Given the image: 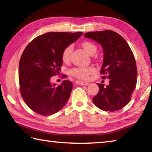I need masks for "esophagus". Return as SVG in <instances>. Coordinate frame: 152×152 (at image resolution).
I'll use <instances>...</instances> for the list:
<instances>
[{
	"label": "esophagus",
	"instance_id": "obj_1",
	"mask_svg": "<svg viewBox=\"0 0 152 152\" xmlns=\"http://www.w3.org/2000/svg\"><path fill=\"white\" fill-rule=\"evenodd\" d=\"M76 83L79 84V85H83V86H87V85H88V84H89L88 82H83V81H81V80H76Z\"/></svg>",
	"mask_w": 152,
	"mask_h": 152
}]
</instances>
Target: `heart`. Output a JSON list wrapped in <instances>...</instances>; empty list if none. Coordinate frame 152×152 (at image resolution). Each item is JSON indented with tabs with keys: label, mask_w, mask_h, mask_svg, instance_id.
I'll return each mask as SVG.
<instances>
[{
	"label": "heart",
	"mask_w": 152,
	"mask_h": 152,
	"mask_svg": "<svg viewBox=\"0 0 152 152\" xmlns=\"http://www.w3.org/2000/svg\"><path fill=\"white\" fill-rule=\"evenodd\" d=\"M82 47L84 48L89 54L93 55L96 51V46L90 41H85L82 43ZM72 51V46L68 45L64 49L62 52V60L64 61H68L70 58V55ZM94 72V68L93 67H77L74 68L71 70V74L76 78L81 79H87L88 76Z\"/></svg>",
	"instance_id": "heart-1"
}]
</instances>
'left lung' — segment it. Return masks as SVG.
Wrapping results in <instances>:
<instances>
[{
    "instance_id": "1",
    "label": "left lung",
    "mask_w": 152,
    "mask_h": 152,
    "mask_svg": "<svg viewBox=\"0 0 152 152\" xmlns=\"http://www.w3.org/2000/svg\"><path fill=\"white\" fill-rule=\"evenodd\" d=\"M84 37L101 45L104 57L101 74L102 79H109L107 86L97 84L99 91L92 101L105 111L121 109L131 101L137 84V66L129 45L122 36L111 30L88 32Z\"/></svg>"
}]
</instances>
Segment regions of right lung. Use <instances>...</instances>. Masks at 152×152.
<instances>
[{
    "mask_svg": "<svg viewBox=\"0 0 152 152\" xmlns=\"http://www.w3.org/2000/svg\"><path fill=\"white\" fill-rule=\"evenodd\" d=\"M82 34L46 33L35 37L25 48L19 65L20 92L25 103L34 112L44 116L51 115L62 109L68 101L73 87L72 82L64 80L56 86L51 84L50 80L60 74L64 49Z\"/></svg>",
    "mask_w": 152,
    "mask_h": 152,
    "instance_id": "obj_1",
    "label": "right lung"
}]
</instances>
